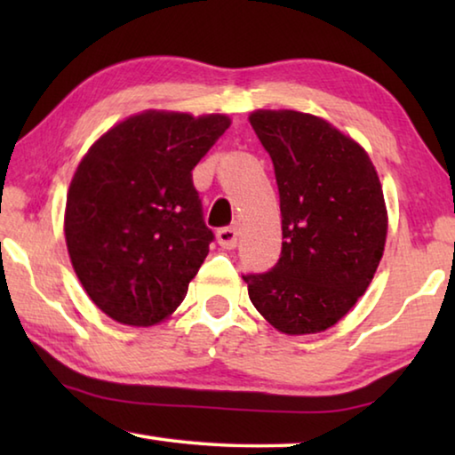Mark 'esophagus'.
I'll return each mask as SVG.
<instances>
[{"label": "esophagus", "mask_w": 455, "mask_h": 455, "mask_svg": "<svg viewBox=\"0 0 455 455\" xmlns=\"http://www.w3.org/2000/svg\"><path fill=\"white\" fill-rule=\"evenodd\" d=\"M217 238H219V244L222 246V249H235L238 243V230H236V227H225L219 230Z\"/></svg>", "instance_id": "1"}]
</instances>
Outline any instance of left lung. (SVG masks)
Listing matches in <instances>:
<instances>
[{
  "instance_id": "obj_1",
  "label": "left lung",
  "mask_w": 455,
  "mask_h": 455,
  "mask_svg": "<svg viewBox=\"0 0 455 455\" xmlns=\"http://www.w3.org/2000/svg\"><path fill=\"white\" fill-rule=\"evenodd\" d=\"M249 120L273 160L283 249L271 271L243 279L281 333H319L357 303L383 257L381 184L367 152L325 120L292 110Z\"/></svg>"
}]
</instances>
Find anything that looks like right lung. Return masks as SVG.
Segmentation results:
<instances>
[{
    "instance_id": "add662e5",
    "label": "right lung",
    "mask_w": 455,
    "mask_h": 455,
    "mask_svg": "<svg viewBox=\"0 0 455 455\" xmlns=\"http://www.w3.org/2000/svg\"><path fill=\"white\" fill-rule=\"evenodd\" d=\"M228 126L220 114L148 110L84 156L64 233L82 287L108 317L148 327L182 303L214 241L192 171Z\"/></svg>"
}]
</instances>
